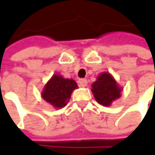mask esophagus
<instances>
[{
    "label": "esophagus",
    "instance_id": "1",
    "mask_svg": "<svg viewBox=\"0 0 155 155\" xmlns=\"http://www.w3.org/2000/svg\"><path fill=\"white\" fill-rule=\"evenodd\" d=\"M78 83H79V86L80 87H86L87 86V80L86 79H80L78 81Z\"/></svg>",
    "mask_w": 155,
    "mask_h": 155
}]
</instances>
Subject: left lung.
Segmentation results:
<instances>
[{
	"label": "left lung",
	"instance_id": "obj_1",
	"mask_svg": "<svg viewBox=\"0 0 155 155\" xmlns=\"http://www.w3.org/2000/svg\"><path fill=\"white\" fill-rule=\"evenodd\" d=\"M122 90L114 77L107 72L100 74L91 84V91L95 100L104 107H109L113 101L119 99Z\"/></svg>",
	"mask_w": 155,
	"mask_h": 155
}]
</instances>
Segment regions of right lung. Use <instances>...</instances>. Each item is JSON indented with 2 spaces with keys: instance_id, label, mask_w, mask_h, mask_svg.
<instances>
[{
  "instance_id": "1",
  "label": "right lung",
  "mask_w": 155,
  "mask_h": 155,
  "mask_svg": "<svg viewBox=\"0 0 155 155\" xmlns=\"http://www.w3.org/2000/svg\"><path fill=\"white\" fill-rule=\"evenodd\" d=\"M77 88L74 80L65 79L60 74H54L44 86L41 97L54 108H62L66 106L71 94Z\"/></svg>"
}]
</instances>
